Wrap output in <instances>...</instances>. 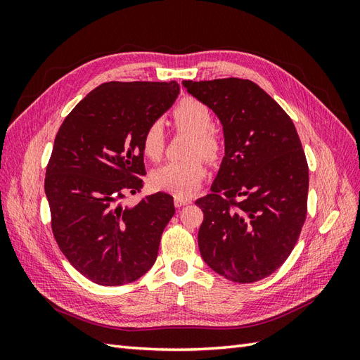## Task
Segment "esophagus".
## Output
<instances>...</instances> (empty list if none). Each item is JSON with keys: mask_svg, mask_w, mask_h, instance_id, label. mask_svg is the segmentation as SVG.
<instances>
[{"mask_svg": "<svg viewBox=\"0 0 360 360\" xmlns=\"http://www.w3.org/2000/svg\"><path fill=\"white\" fill-rule=\"evenodd\" d=\"M192 200L191 198H180V197H176V200H174V204H176V207H183V205H188L191 204Z\"/></svg>", "mask_w": 360, "mask_h": 360, "instance_id": "esophagus-1", "label": "esophagus"}]
</instances>
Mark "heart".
Returning a JSON list of instances; mask_svg holds the SVG:
<instances>
[{
  "mask_svg": "<svg viewBox=\"0 0 360 360\" xmlns=\"http://www.w3.org/2000/svg\"><path fill=\"white\" fill-rule=\"evenodd\" d=\"M176 126L193 134L189 156H204L216 160L222 153V141L212 132L213 112L204 102L186 97L172 112ZM143 153L150 160L158 162L165 150V130L160 122H151L141 139ZM207 176V168L200 158L183 162H168L151 174V184L159 191L172 193L174 197H191L201 186Z\"/></svg>",
  "mask_w": 360,
  "mask_h": 360,
  "instance_id": "b5f03b06",
  "label": "heart"
}]
</instances>
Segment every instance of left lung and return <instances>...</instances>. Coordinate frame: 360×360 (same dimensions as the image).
<instances>
[{
  "label": "left lung",
  "mask_w": 360,
  "mask_h": 360,
  "mask_svg": "<svg viewBox=\"0 0 360 360\" xmlns=\"http://www.w3.org/2000/svg\"><path fill=\"white\" fill-rule=\"evenodd\" d=\"M183 86L217 115L225 143L212 193L195 201L204 213L201 257L238 284L263 279L284 264L307 219L309 174L297 130L249 79L183 81Z\"/></svg>",
  "instance_id": "1"
}]
</instances>
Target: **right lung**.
Returning a JSON list of instances; mask_svg holds the SVG:
<instances>
[{"mask_svg":"<svg viewBox=\"0 0 360 360\" xmlns=\"http://www.w3.org/2000/svg\"><path fill=\"white\" fill-rule=\"evenodd\" d=\"M180 93L171 82H105L76 105L53 141L45 193L52 233L69 263L94 284L134 282L158 258L176 213L165 192L120 202L143 188L141 139Z\"/></svg>","mask_w":360,"mask_h":360,"instance_id":"obj_1","label":"right lung"}]
</instances>
